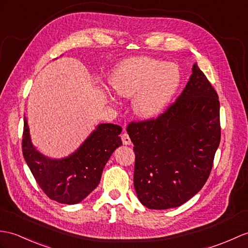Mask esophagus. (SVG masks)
I'll return each mask as SVG.
<instances>
[{
  "instance_id": "esophagus-1",
  "label": "esophagus",
  "mask_w": 248,
  "mask_h": 248,
  "mask_svg": "<svg viewBox=\"0 0 248 248\" xmlns=\"http://www.w3.org/2000/svg\"><path fill=\"white\" fill-rule=\"evenodd\" d=\"M122 140H123L124 145H125V146H129V145H131V143H132L129 135L126 134V133H123V134H122Z\"/></svg>"
}]
</instances>
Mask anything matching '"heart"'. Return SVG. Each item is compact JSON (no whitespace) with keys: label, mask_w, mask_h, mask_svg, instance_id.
Segmentation results:
<instances>
[{"label":"heart","mask_w":248,"mask_h":248,"mask_svg":"<svg viewBox=\"0 0 248 248\" xmlns=\"http://www.w3.org/2000/svg\"><path fill=\"white\" fill-rule=\"evenodd\" d=\"M182 82V73L173 62L146 56L130 57L114 67L108 84L114 93L132 98V110L141 119L162 113Z\"/></svg>","instance_id":"1"}]
</instances>
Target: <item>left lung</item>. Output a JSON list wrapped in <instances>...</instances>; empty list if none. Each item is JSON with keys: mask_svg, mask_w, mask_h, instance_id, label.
<instances>
[{"mask_svg": "<svg viewBox=\"0 0 248 248\" xmlns=\"http://www.w3.org/2000/svg\"><path fill=\"white\" fill-rule=\"evenodd\" d=\"M126 131L134 145V188L143 206L164 210L194 197L210 174L221 140L220 101L198 63L175 103Z\"/></svg>", "mask_w": 248, "mask_h": 248, "instance_id": "left-lung-1", "label": "left lung"}]
</instances>
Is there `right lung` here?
<instances>
[{
    "instance_id": "1",
    "label": "right lung",
    "mask_w": 248,
    "mask_h": 248,
    "mask_svg": "<svg viewBox=\"0 0 248 248\" xmlns=\"http://www.w3.org/2000/svg\"><path fill=\"white\" fill-rule=\"evenodd\" d=\"M122 131L117 124H99L73 153L53 158L33 146L24 117L23 155L38 185L49 199L61 204H78L98 186L108 158L123 145L119 137Z\"/></svg>"
}]
</instances>
